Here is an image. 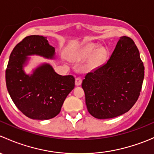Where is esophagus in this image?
I'll return each instance as SVG.
<instances>
[{
  "mask_svg": "<svg viewBox=\"0 0 154 154\" xmlns=\"http://www.w3.org/2000/svg\"><path fill=\"white\" fill-rule=\"evenodd\" d=\"M82 83V79L80 78V77H77V78L75 79V85L76 86H80Z\"/></svg>",
  "mask_w": 154,
  "mask_h": 154,
  "instance_id": "34e87169",
  "label": "esophagus"
}]
</instances>
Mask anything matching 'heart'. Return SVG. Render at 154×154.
<instances>
[{"instance_id": "heart-1", "label": "heart", "mask_w": 154, "mask_h": 154, "mask_svg": "<svg viewBox=\"0 0 154 154\" xmlns=\"http://www.w3.org/2000/svg\"><path fill=\"white\" fill-rule=\"evenodd\" d=\"M97 50V46L94 45H89L86 46V48H83L80 52L79 53L78 57L80 58H87V57H90L94 53V55L93 56L92 59L91 60V66L96 67V66H99L101 64L104 63L106 58V51L104 49H100Z\"/></svg>"}]
</instances>
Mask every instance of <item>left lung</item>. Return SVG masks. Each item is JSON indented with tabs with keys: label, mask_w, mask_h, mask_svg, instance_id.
Returning a JSON list of instances; mask_svg holds the SVG:
<instances>
[{
	"label": "left lung",
	"mask_w": 154,
	"mask_h": 154,
	"mask_svg": "<svg viewBox=\"0 0 154 154\" xmlns=\"http://www.w3.org/2000/svg\"><path fill=\"white\" fill-rule=\"evenodd\" d=\"M144 76V65L134 42L120 37L108 61L83 80L88 112L98 119L125 114L137 101Z\"/></svg>",
	"instance_id": "8db88e82"
}]
</instances>
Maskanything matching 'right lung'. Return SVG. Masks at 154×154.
<instances>
[{
    "mask_svg": "<svg viewBox=\"0 0 154 154\" xmlns=\"http://www.w3.org/2000/svg\"><path fill=\"white\" fill-rule=\"evenodd\" d=\"M55 58V48L46 37L32 35L25 37L12 50L6 70L8 92L17 108L26 116L48 120L57 116L68 94L74 88L72 75L62 76L48 63H42L27 74L24 67L29 56Z\"/></svg>",
    "mask_w": 154,
    "mask_h": 154,
    "instance_id": "add662e5",
    "label": "right lung"
}]
</instances>
